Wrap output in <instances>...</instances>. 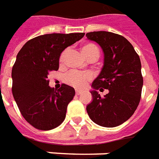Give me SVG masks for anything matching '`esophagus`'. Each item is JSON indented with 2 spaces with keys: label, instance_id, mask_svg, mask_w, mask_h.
Instances as JSON below:
<instances>
[{
  "label": "esophagus",
  "instance_id": "1",
  "mask_svg": "<svg viewBox=\"0 0 159 159\" xmlns=\"http://www.w3.org/2000/svg\"><path fill=\"white\" fill-rule=\"evenodd\" d=\"M82 93H83V91H81V90H77V89L76 90V95H80Z\"/></svg>",
  "mask_w": 159,
  "mask_h": 159
}]
</instances>
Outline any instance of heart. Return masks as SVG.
<instances>
[{"label":"heart","mask_w":159,"mask_h":159,"mask_svg":"<svg viewBox=\"0 0 159 159\" xmlns=\"http://www.w3.org/2000/svg\"><path fill=\"white\" fill-rule=\"evenodd\" d=\"M83 52L84 56L88 59H89L92 56H95L98 58L99 56V50L98 46H96L93 43H87L83 47ZM67 50L61 53V55L60 56V63L63 64L67 55ZM92 79L91 74L89 73H81L77 72L76 70H70L69 72L65 75L64 81L65 83H67L69 85L73 86L75 88L82 89L84 88L87 84V83Z\"/></svg>","instance_id":"b5f03b06"}]
</instances>
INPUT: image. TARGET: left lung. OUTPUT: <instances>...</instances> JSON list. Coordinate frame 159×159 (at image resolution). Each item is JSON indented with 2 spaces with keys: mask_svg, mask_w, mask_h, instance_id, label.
<instances>
[{
  "mask_svg": "<svg viewBox=\"0 0 159 159\" xmlns=\"http://www.w3.org/2000/svg\"><path fill=\"white\" fill-rule=\"evenodd\" d=\"M104 53L99 76L92 83L93 101L87 112L93 121L103 127H116L126 121L141 100L143 77L139 56L131 43L121 35L111 32H90L86 34ZM108 90L102 97L98 90Z\"/></svg>",
  "mask_w": 159,
  "mask_h": 159,
  "instance_id": "1",
  "label": "left lung"
}]
</instances>
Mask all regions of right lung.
Returning <instances> with one entry per match:
<instances>
[{"mask_svg":"<svg viewBox=\"0 0 159 159\" xmlns=\"http://www.w3.org/2000/svg\"><path fill=\"white\" fill-rule=\"evenodd\" d=\"M84 34L40 35L28 41L17 54L11 70L12 95L23 118L38 130H52L64 121L75 90L62 84L55 91L49 86L48 76L59 69L62 51Z\"/></svg>","mask_w":159,"mask_h":159,"instance_id":"obj_1","label":"right lung"}]
</instances>
